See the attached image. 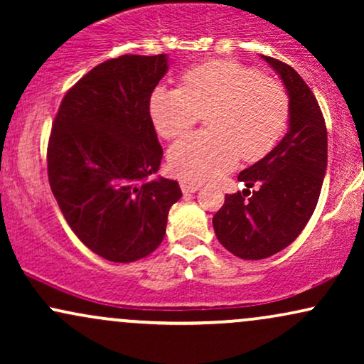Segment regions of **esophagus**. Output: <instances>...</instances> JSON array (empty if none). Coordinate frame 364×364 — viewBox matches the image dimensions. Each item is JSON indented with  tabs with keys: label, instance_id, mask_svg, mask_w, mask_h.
Returning <instances> with one entry per match:
<instances>
[{
	"label": "esophagus",
	"instance_id": "obj_1",
	"mask_svg": "<svg viewBox=\"0 0 364 364\" xmlns=\"http://www.w3.org/2000/svg\"><path fill=\"white\" fill-rule=\"evenodd\" d=\"M181 190H183V193H195V191L200 190V185H195V183L183 181L181 183Z\"/></svg>",
	"mask_w": 364,
	"mask_h": 364
}]
</instances>
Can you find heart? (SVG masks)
Segmentation results:
<instances>
[{"label":"heart","mask_w":364,"mask_h":364,"mask_svg":"<svg viewBox=\"0 0 364 364\" xmlns=\"http://www.w3.org/2000/svg\"><path fill=\"white\" fill-rule=\"evenodd\" d=\"M157 133L173 140L205 116L208 132L193 133L169 150V168L191 183L210 181L235 168L237 159L269 154L289 119V99L277 80L232 60H212L181 75L179 87L159 85L150 95Z\"/></svg>","instance_id":"b5f03b06"}]
</instances>
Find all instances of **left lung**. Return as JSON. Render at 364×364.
<instances>
[{
  "label": "left lung",
  "instance_id": "obj_1",
  "mask_svg": "<svg viewBox=\"0 0 364 364\" xmlns=\"http://www.w3.org/2000/svg\"><path fill=\"white\" fill-rule=\"evenodd\" d=\"M262 58L287 92L289 128L265 157L241 171L237 179L246 190L225 195L212 219L220 245L243 260L272 257L299 236L315 210L327 171V128L315 95L289 65Z\"/></svg>",
  "mask_w": 364,
  "mask_h": 364
}]
</instances>
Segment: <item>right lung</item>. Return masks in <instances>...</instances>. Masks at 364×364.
<instances>
[{
	"mask_svg": "<svg viewBox=\"0 0 364 364\" xmlns=\"http://www.w3.org/2000/svg\"><path fill=\"white\" fill-rule=\"evenodd\" d=\"M168 68V54L104 61L66 92L54 118L53 195L78 240L109 262L152 253L183 195L174 179H149L162 159L150 95Z\"/></svg>",
	"mask_w": 364,
	"mask_h": 364,
	"instance_id": "right-lung-1",
	"label": "right lung"
}]
</instances>
